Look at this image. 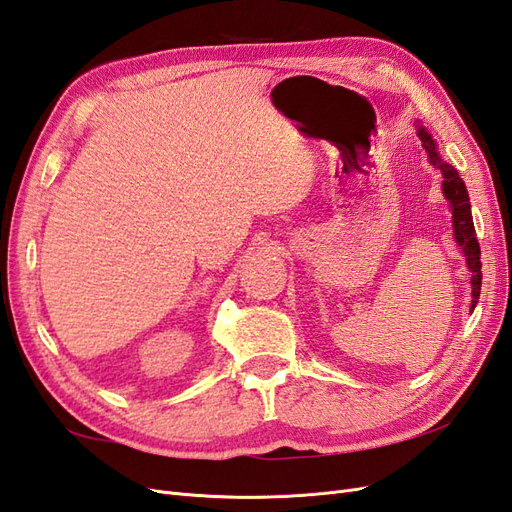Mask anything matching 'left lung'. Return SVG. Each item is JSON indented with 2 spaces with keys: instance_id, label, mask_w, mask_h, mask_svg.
Wrapping results in <instances>:
<instances>
[{
  "instance_id": "1",
  "label": "left lung",
  "mask_w": 512,
  "mask_h": 512,
  "mask_svg": "<svg viewBox=\"0 0 512 512\" xmlns=\"http://www.w3.org/2000/svg\"><path fill=\"white\" fill-rule=\"evenodd\" d=\"M416 134H418V138H421L423 149L427 151L431 166L440 170V175H442V194L448 200V209H451V213H453V235H455L459 250H461L463 258H466V265L472 273L470 312H474V307L480 297V282H483V273H480V247H478L476 230H474V222H472L468 188H466V183H463V179L459 177L457 168L442 160L436 141H433V136L421 126V123H416Z\"/></svg>"
}]
</instances>
